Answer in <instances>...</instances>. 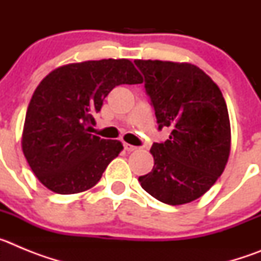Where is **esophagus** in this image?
I'll use <instances>...</instances> for the list:
<instances>
[{"instance_id":"esophagus-1","label":"esophagus","mask_w":261,"mask_h":261,"mask_svg":"<svg viewBox=\"0 0 261 261\" xmlns=\"http://www.w3.org/2000/svg\"><path fill=\"white\" fill-rule=\"evenodd\" d=\"M124 149H125L126 151H135L137 150V146H133V145L130 144H124Z\"/></svg>"}]
</instances>
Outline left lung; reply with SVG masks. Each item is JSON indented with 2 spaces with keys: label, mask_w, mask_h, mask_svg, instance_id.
Segmentation results:
<instances>
[{
  "label": "left lung",
  "mask_w": 261,
  "mask_h": 261,
  "mask_svg": "<svg viewBox=\"0 0 261 261\" xmlns=\"http://www.w3.org/2000/svg\"><path fill=\"white\" fill-rule=\"evenodd\" d=\"M155 111L158 129H171L154 142V167L138 177L149 195L168 205L199 199L225 170L230 154V120L220 87L192 64L136 60Z\"/></svg>",
  "instance_id": "left-lung-1"
}]
</instances>
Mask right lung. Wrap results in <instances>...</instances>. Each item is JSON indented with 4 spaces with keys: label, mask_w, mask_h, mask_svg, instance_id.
<instances>
[{
    "label": "right lung",
    "mask_w": 261,
    "mask_h": 261,
    "mask_svg": "<svg viewBox=\"0 0 261 261\" xmlns=\"http://www.w3.org/2000/svg\"><path fill=\"white\" fill-rule=\"evenodd\" d=\"M142 84L126 59L69 64L41 81L27 108L22 149L41 184L60 195L95 186L123 150L121 142L91 135L94 115L119 85Z\"/></svg>",
    "instance_id": "add662e5"
}]
</instances>
